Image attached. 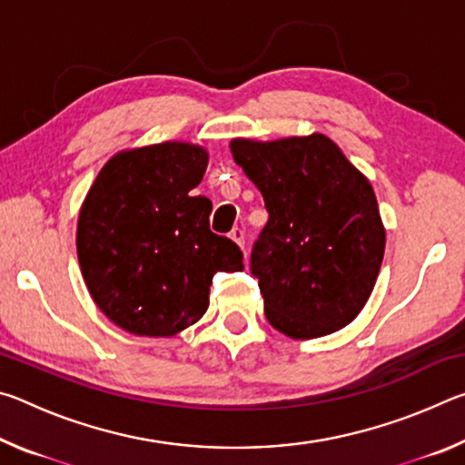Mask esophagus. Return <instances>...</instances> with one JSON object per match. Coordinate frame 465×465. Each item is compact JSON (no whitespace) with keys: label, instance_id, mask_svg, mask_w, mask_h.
<instances>
[{"label":"esophagus","instance_id":"esophagus-1","mask_svg":"<svg viewBox=\"0 0 465 465\" xmlns=\"http://www.w3.org/2000/svg\"><path fill=\"white\" fill-rule=\"evenodd\" d=\"M230 238H232L235 243H238V246L243 248V242H246V232H243L242 227H233L232 233H230Z\"/></svg>","mask_w":465,"mask_h":465}]
</instances>
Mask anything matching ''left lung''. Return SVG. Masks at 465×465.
Instances as JSON below:
<instances>
[{
  "instance_id": "left-lung-1",
  "label": "left lung",
  "mask_w": 465,
  "mask_h": 465,
  "mask_svg": "<svg viewBox=\"0 0 465 465\" xmlns=\"http://www.w3.org/2000/svg\"><path fill=\"white\" fill-rule=\"evenodd\" d=\"M230 147L269 211L250 254L266 320L299 341L344 328L371 295L385 250L369 180L320 133Z\"/></svg>"
}]
</instances>
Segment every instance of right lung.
Listing matches in <instances>:
<instances>
[{
	"instance_id": "right-lung-1",
	"label": "right lung",
	"mask_w": 465,
	"mask_h": 465,
	"mask_svg": "<svg viewBox=\"0 0 465 465\" xmlns=\"http://www.w3.org/2000/svg\"><path fill=\"white\" fill-rule=\"evenodd\" d=\"M207 152L157 143L116 153L94 180L77 222V258L98 308L139 336H172L209 308L217 271H242V250L209 227L194 196Z\"/></svg>"
}]
</instances>
